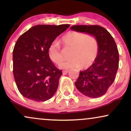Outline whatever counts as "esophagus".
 I'll return each instance as SVG.
<instances>
[{
    "label": "esophagus",
    "instance_id": "1",
    "mask_svg": "<svg viewBox=\"0 0 131 131\" xmlns=\"http://www.w3.org/2000/svg\"><path fill=\"white\" fill-rule=\"evenodd\" d=\"M68 71H69V70H63V74H67V73H68Z\"/></svg>",
    "mask_w": 131,
    "mask_h": 131
}]
</instances>
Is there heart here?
Returning a JSON list of instances; mask_svg holds the SVG:
<instances>
[{"mask_svg":"<svg viewBox=\"0 0 131 131\" xmlns=\"http://www.w3.org/2000/svg\"><path fill=\"white\" fill-rule=\"evenodd\" d=\"M60 43L64 49L71 51L70 59L60 65L61 68L81 67L89 68L97 59L99 52V42L92 34L72 31L68 32L61 38ZM48 53L51 61L57 64L63 60L62 50L58 42H54L49 46Z\"/></svg>","mask_w":131,"mask_h":131,"instance_id":"1","label":"heart"}]
</instances>
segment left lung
Instances as JSON below:
<instances>
[{
	"label": "left lung",
	"instance_id": "1",
	"mask_svg": "<svg viewBox=\"0 0 131 131\" xmlns=\"http://www.w3.org/2000/svg\"><path fill=\"white\" fill-rule=\"evenodd\" d=\"M70 28L92 34L98 39L99 52L97 59L87 70L80 71L75 85L87 97H101L114 82L118 69L119 52L115 40L107 30L99 25H75Z\"/></svg>",
	"mask_w": 131,
	"mask_h": 131
}]
</instances>
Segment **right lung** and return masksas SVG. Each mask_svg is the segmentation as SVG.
I'll list each match as a JSON object with an SVG mask.
<instances>
[{
  "instance_id": "right-lung-1",
  "label": "right lung",
  "mask_w": 131,
  "mask_h": 131,
  "mask_svg": "<svg viewBox=\"0 0 131 131\" xmlns=\"http://www.w3.org/2000/svg\"><path fill=\"white\" fill-rule=\"evenodd\" d=\"M70 25H36L17 40L13 51V72L22 95L43 102L56 92L62 71L51 61L48 49Z\"/></svg>"
}]
</instances>
